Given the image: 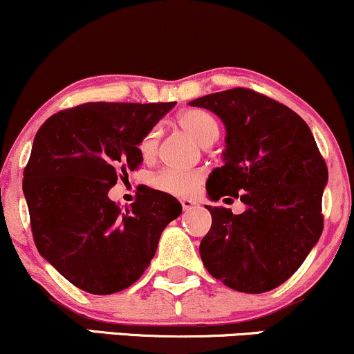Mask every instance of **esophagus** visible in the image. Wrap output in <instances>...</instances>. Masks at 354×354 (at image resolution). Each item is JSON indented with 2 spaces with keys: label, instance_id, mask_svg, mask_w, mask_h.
<instances>
[{
  "label": "esophagus",
  "instance_id": "1",
  "mask_svg": "<svg viewBox=\"0 0 354 354\" xmlns=\"http://www.w3.org/2000/svg\"><path fill=\"white\" fill-rule=\"evenodd\" d=\"M181 206H183V209H191V208H193V206H196V201L189 200V198H183Z\"/></svg>",
  "mask_w": 354,
  "mask_h": 354
}]
</instances>
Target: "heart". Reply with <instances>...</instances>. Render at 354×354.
<instances>
[{"mask_svg":"<svg viewBox=\"0 0 354 354\" xmlns=\"http://www.w3.org/2000/svg\"><path fill=\"white\" fill-rule=\"evenodd\" d=\"M178 124L201 146L209 140H216L218 124L213 116L200 109H188L178 116ZM141 160L151 161L158 153V129L146 131L138 141ZM205 174L200 169H161L151 178L153 186L173 196H191L203 185Z\"/></svg>","mask_w":354,"mask_h":354,"instance_id":"b5f03b06","label":"heart"}]
</instances>
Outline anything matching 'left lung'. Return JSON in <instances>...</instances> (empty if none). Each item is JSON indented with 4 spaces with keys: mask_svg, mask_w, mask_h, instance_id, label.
Instances as JSON below:
<instances>
[{
    "mask_svg": "<svg viewBox=\"0 0 354 354\" xmlns=\"http://www.w3.org/2000/svg\"><path fill=\"white\" fill-rule=\"evenodd\" d=\"M221 118L225 165L206 191L213 201L239 198L241 214L206 206L211 228L201 239L203 265L213 278L243 293H265L303 265L323 233L321 200L328 168L310 126L278 101L233 88L189 101Z\"/></svg>",
    "mask_w": 354,
    "mask_h": 354,
    "instance_id": "obj_1",
    "label": "left lung"
}]
</instances>
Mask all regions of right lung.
I'll return each mask as SVG.
<instances>
[{"instance_id": "obj_1", "label": "right lung", "mask_w": 354, "mask_h": 354, "mask_svg": "<svg viewBox=\"0 0 354 354\" xmlns=\"http://www.w3.org/2000/svg\"><path fill=\"white\" fill-rule=\"evenodd\" d=\"M171 103H84L44 121L23 173L39 254L91 295L123 291L141 278L161 233L181 214L171 194L143 186L120 208L108 198L141 165L138 141Z\"/></svg>"}]
</instances>
